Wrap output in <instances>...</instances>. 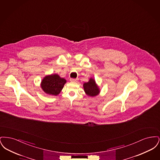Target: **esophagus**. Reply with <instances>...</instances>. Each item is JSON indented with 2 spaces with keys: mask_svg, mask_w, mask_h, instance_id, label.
I'll return each instance as SVG.
<instances>
[{
  "mask_svg": "<svg viewBox=\"0 0 160 160\" xmlns=\"http://www.w3.org/2000/svg\"><path fill=\"white\" fill-rule=\"evenodd\" d=\"M77 80H78V79H77V78H70V81L72 82H77Z\"/></svg>",
  "mask_w": 160,
  "mask_h": 160,
  "instance_id": "1",
  "label": "esophagus"
}]
</instances>
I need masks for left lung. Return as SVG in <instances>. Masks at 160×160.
<instances>
[{
  "label": "left lung",
  "instance_id": "left-lung-1",
  "mask_svg": "<svg viewBox=\"0 0 160 160\" xmlns=\"http://www.w3.org/2000/svg\"><path fill=\"white\" fill-rule=\"evenodd\" d=\"M83 86L84 91L89 97H95L98 95L100 92L99 87L93 78H90L88 82L84 83Z\"/></svg>",
  "mask_w": 160,
  "mask_h": 160
}]
</instances>
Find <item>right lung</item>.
I'll return each instance as SVG.
<instances>
[{"mask_svg": "<svg viewBox=\"0 0 160 160\" xmlns=\"http://www.w3.org/2000/svg\"><path fill=\"white\" fill-rule=\"evenodd\" d=\"M67 80L58 74L47 75L43 78L41 83L42 91L49 95H58L62 91Z\"/></svg>", "mask_w": 160, "mask_h": 160, "instance_id": "obj_1", "label": "right lung"}]
</instances>
